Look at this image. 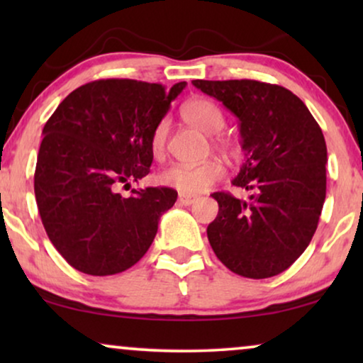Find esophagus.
Masks as SVG:
<instances>
[{"instance_id": "1", "label": "esophagus", "mask_w": 363, "mask_h": 363, "mask_svg": "<svg viewBox=\"0 0 363 363\" xmlns=\"http://www.w3.org/2000/svg\"><path fill=\"white\" fill-rule=\"evenodd\" d=\"M198 201L196 195H188V193H178V203L183 206H190Z\"/></svg>"}]
</instances>
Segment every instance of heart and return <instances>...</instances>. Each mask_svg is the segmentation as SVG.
<instances>
[{"label": "heart", "instance_id": "b5f03b06", "mask_svg": "<svg viewBox=\"0 0 363 363\" xmlns=\"http://www.w3.org/2000/svg\"><path fill=\"white\" fill-rule=\"evenodd\" d=\"M182 116L190 125L200 128L205 133H216L225 125V117L216 104L206 99H193L182 107ZM168 130L170 122L168 118H162L153 128L150 138V148L153 157H162L165 153ZM225 177V167L218 160H206L196 165H186V163H175L163 168L158 175L162 185L175 188L180 193L188 195H198L206 191L211 185L220 182Z\"/></svg>", "mask_w": 363, "mask_h": 363}]
</instances>
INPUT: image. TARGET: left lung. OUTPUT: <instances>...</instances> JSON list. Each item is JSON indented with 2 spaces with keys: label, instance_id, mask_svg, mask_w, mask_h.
<instances>
[{
  "label": "left lung",
  "instance_id": "obj_1",
  "mask_svg": "<svg viewBox=\"0 0 363 363\" xmlns=\"http://www.w3.org/2000/svg\"><path fill=\"white\" fill-rule=\"evenodd\" d=\"M238 117L245 163L233 185L250 201L213 193L218 216L208 241L236 274L264 279L286 271L317 230L325 200L327 147L319 123L291 91L250 81H191Z\"/></svg>",
  "mask_w": 363,
  "mask_h": 363
}]
</instances>
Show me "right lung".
<instances>
[{"instance_id":"right-lung-1","label":"right lung","mask_w":363,"mask_h":363,"mask_svg":"<svg viewBox=\"0 0 363 363\" xmlns=\"http://www.w3.org/2000/svg\"><path fill=\"white\" fill-rule=\"evenodd\" d=\"M185 87L94 81L69 94L49 117L34 195L49 240L74 269L117 274L148 251L178 193L148 186L122 196L117 188L148 175L153 128Z\"/></svg>"}]
</instances>
